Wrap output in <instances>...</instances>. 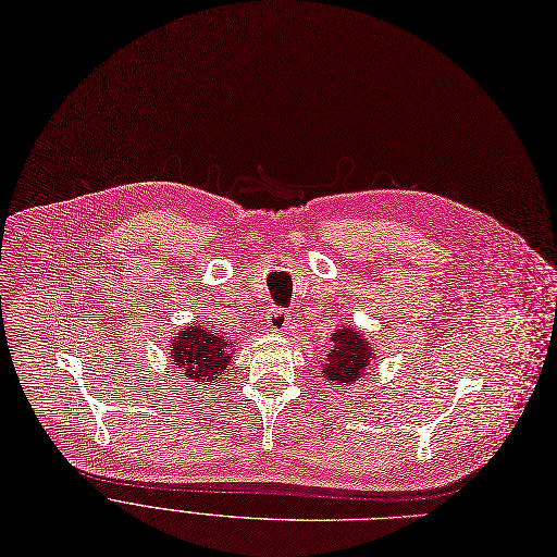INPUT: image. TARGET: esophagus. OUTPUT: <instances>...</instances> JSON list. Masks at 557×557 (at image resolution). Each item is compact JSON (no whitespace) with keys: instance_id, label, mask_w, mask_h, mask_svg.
Wrapping results in <instances>:
<instances>
[{"instance_id":"obj_1","label":"esophagus","mask_w":557,"mask_h":557,"mask_svg":"<svg viewBox=\"0 0 557 557\" xmlns=\"http://www.w3.org/2000/svg\"><path fill=\"white\" fill-rule=\"evenodd\" d=\"M267 327L275 334H284L290 327V313L286 309H275L267 318Z\"/></svg>"}]
</instances>
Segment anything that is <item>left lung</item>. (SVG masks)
<instances>
[{
	"instance_id": "left-lung-1",
	"label": "left lung",
	"mask_w": 557,
	"mask_h": 557,
	"mask_svg": "<svg viewBox=\"0 0 557 557\" xmlns=\"http://www.w3.org/2000/svg\"><path fill=\"white\" fill-rule=\"evenodd\" d=\"M332 341L334 347L330 349L327 361L323 363V370L320 372H323V376H327L332 384H336V388L357 384L359 374L366 370V366H370L374 349H370V343L361 338V334L355 332L352 327L336 330Z\"/></svg>"
}]
</instances>
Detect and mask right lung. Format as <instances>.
<instances>
[{"mask_svg": "<svg viewBox=\"0 0 557 557\" xmlns=\"http://www.w3.org/2000/svg\"><path fill=\"white\" fill-rule=\"evenodd\" d=\"M234 343L214 334L210 327H191L175 336L173 363L185 368V374L194 382H219V376L232 359Z\"/></svg>", "mask_w": 557, "mask_h": 557, "instance_id": "obj_1", "label": "right lung"}]
</instances>
